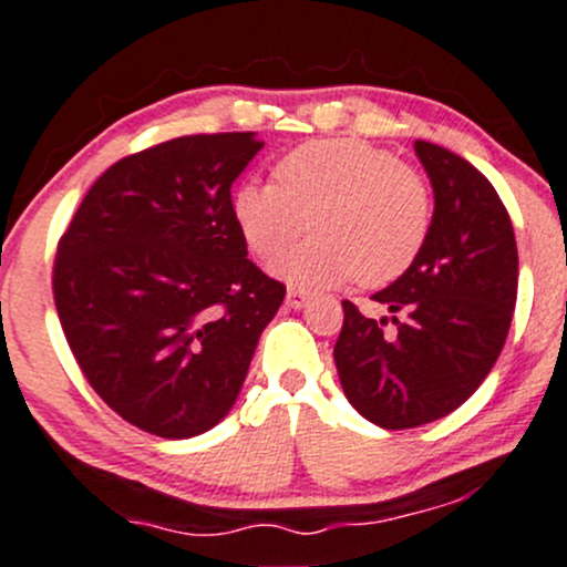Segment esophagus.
Masks as SVG:
<instances>
[{
  "label": "esophagus",
  "mask_w": 567,
  "mask_h": 567,
  "mask_svg": "<svg viewBox=\"0 0 567 567\" xmlns=\"http://www.w3.org/2000/svg\"><path fill=\"white\" fill-rule=\"evenodd\" d=\"M285 301H288L290 309H301L309 303V293L301 288H288V298H285Z\"/></svg>",
  "instance_id": "34e87169"
}]
</instances>
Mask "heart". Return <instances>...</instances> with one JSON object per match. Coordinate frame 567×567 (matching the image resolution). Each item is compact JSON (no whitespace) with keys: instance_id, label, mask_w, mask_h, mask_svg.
<instances>
[{"instance_id":"b5f03b06","label":"heart","mask_w":567,"mask_h":567,"mask_svg":"<svg viewBox=\"0 0 567 567\" xmlns=\"http://www.w3.org/2000/svg\"><path fill=\"white\" fill-rule=\"evenodd\" d=\"M277 183L247 179L234 193V220L247 247L279 258L307 231L317 236L277 260L303 288L401 277L425 247L433 198L425 177L363 140H317L277 164Z\"/></svg>"}]
</instances>
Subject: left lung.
<instances>
[{"label":"left lung","mask_w":567,"mask_h":567,"mask_svg":"<svg viewBox=\"0 0 567 567\" xmlns=\"http://www.w3.org/2000/svg\"><path fill=\"white\" fill-rule=\"evenodd\" d=\"M414 151L433 185L431 234L414 264L374 293L390 317L371 320L341 301L333 347L347 401L388 431L441 420L476 393L506 344L519 279L512 217L493 183L433 142L416 140Z\"/></svg>","instance_id":"obj_1"}]
</instances>
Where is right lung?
I'll return each instance as SVG.
<instances>
[{
	"instance_id": "1",
	"label": "right lung",
	"mask_w": 567,
	"mask_h": 567,
	"mask_svg": "<svg viewBox=\"0 0 567 567\" xmlns=\"http://www.w3.org/2000/svg\"><path fill=\"white\" fill-rule=\"evenodd\" d=\"M252 132L190 134L112 164L53 260L66 344L140 431L190 439L231 412L285 285L247 258L231 185Z\"/></svg>"
}]
</instances>
